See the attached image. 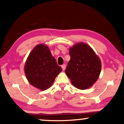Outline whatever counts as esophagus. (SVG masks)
<instances>
[{"mask_svg":"<svg viewBox=\"0 0 124 124\" xmlns=\"http://www.w3.org/2000/svg\"><path fill=\"white\" fill-rule=\"evenodd\" d=\"M61 67H62V70H65V68H66V65H65V64H64V65H62V66H61Z\"/></svg>","mask_w":124,"mask_h":124,"instance_id":"1","label":"esophagus"}]
</instances>
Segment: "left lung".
Wrapping results in <instances>:
<instances>
[{
	"label": "left lung",
	"mask_w": 124,
	"mask_h": 124,
	"mask_svg": "<svg viewBox=\"0 0 124 124\" xmlns=\"http://www.w3.org/2000/svg\"><path fill=\"white\" fill-rule=\"evenodd\" d=\"M70 59L65 73L77 89L85 90L92 87L99 78L101 62L88 44L79 42L69 48Z\"/></svg>",
	"instance_id": "obj_1"
}]
</instances>
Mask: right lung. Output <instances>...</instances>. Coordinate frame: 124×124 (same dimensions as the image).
<instances>
[{"label": "right lung", "instance_id": "obj_1", "mask_svg": "<svg viewBox=\"0 0 124 124\" xmlns=\"http://www.w3.org/2000/svg\"><path fill=\"white\" fill-rule=\"evenodd\" d=\"M62 70L48 46L44 44H38L32 49L24 65L28 82L41 90L49 89Z\"/></svg>", "mask_w": 124, "mask_h": 124}]
</instances>
